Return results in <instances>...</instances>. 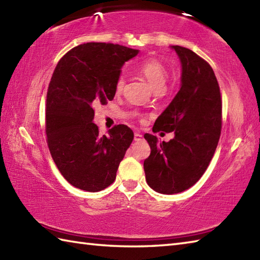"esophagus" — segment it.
<instances>
[{"label": "esophagus", "mask_w": 260, "mask_h": 260, "mask_svg": "<svg viewBox=\"0 0 260 260\" xmlns=\"http://www.w3.org/2000/svg\"><path fill=\"white\" fill-rule=\"evenodd\" d=\"M143 140V135L140 133V132H135L134 134V141L139 142V141H142Z\"/></svg>", "instance_id": "34e87169"}]
</instances>
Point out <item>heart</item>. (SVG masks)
Returning <instances> with one entry per match:
<instances>
[{
	"mask_svg": "<svg viewBox=\"0 0 260 260\" xmlns=\"http://www.w3.org/2000/svg\"><path fill=\"white\" fill-rule=\"evenodd\" d=\"M139 71L150 82L154 91H163L169 78V71L165 66L157 59H148L139 66ZM125 84L124 75H120L115 84V89L117 92L123 90Z\"/></svg>",
	"mask_w": 260,
	"mask_h": 260,
	"instance_id": "obj_1",
	"label": "heart"
}]
</instances>
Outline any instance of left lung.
<instances>
[{
	"label": "left lung",
	"instance_id": "obj_1",
	"mask_svg": "<svg viewBox=\"0 0 260 260\" xmlns=\"http://www.w3.org/2000/svg\"><path fill=\"white\" fill-rule=\"evenodd\" d=\"M181 62V85L158 116L153 132H174L170 142L145 134L151 154L144 161L147 184L163 194L189 189L206 172L221 133V96L210 64L190 49L171 46Z\"/></svg>",
	"mask_w": 260,
	"mask_h": 260
}]
</instances>
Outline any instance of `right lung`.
Returning a JSON list of instances; mask_svg holds the SVG:
<instances>
[{"mask_svg": "<svg viewBox=\"0 0 260 260\" xmlns=\"http://www.w3.org/2000/svg\"><path fill=\"white\" fill-rule=\"evenodd\" d=\"M139 50L113 43L88 42L60 59L47 93L48 146L60 173L71 185L98 192L113 183L134 139L117 125L101 135L95 108L113 101L121 67Z\"/></svg>", "mask_w": 260, "mask_h": 260, "instance_id": "1", "label": "right lung"}]
</instances>
